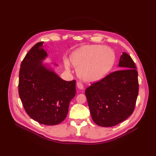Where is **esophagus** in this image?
Returning <instances> with one entry per match:
<instances>
[{"label":"esophagus","instance_id":"esophagus-1","mask_svg":"<svg viewBox=\"0 0 156 156\" xmlns=\"http://www.w3.org/2000/svg\"><path fill=\"white\" fill-rule=\"evenodd\" d=\"M76 85H77V87H78L79 89H80V90L83 89V85L82 83H81V82H80V81H78Z\"/></svg>","mask_w":156,"mask_h":156}]
</instances>
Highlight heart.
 Listing matches in <instances>:
<instances>
[{
	"label": "heart",
	"mask_w": 156,
	"mask_h": 156,
	"mask_svg": "<svg viewBox=\"0 0 156 156\" xmlns=\"http://www.w3.org/2000/svg\"><path fill=\"white\" fill-rule=\"evenodd\" d=\"M69 60L76 69L78 76L86 82H95L103 78L112 68L115 61L114 51L102 45H89L74 51ZM67 70L70 69V62L64 59Z\"/></svg>",
	"instance_id": "1"
}]
</instances>
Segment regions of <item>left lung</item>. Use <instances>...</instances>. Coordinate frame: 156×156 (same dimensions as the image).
<instances>
[{"label":"left lung","instance_id":"left-lung-1","mask_svg":"<svg viewBox=\"0 0 156 156\" xmlns=\"http://www.w3.org/2000/svg\"><path fill=\"white\" fill-rule=\"evenodd\" d=\"M118 67L88 87L85 95L93 121L103 127L114 126L133 113L138 94V72L133 59L122 52Z\"/></svg>","mask_w":156,"mask_h":156}]
</instances>
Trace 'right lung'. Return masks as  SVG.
I'll return each mask as SVG.
<instances>
[{"label":"right lung","mask_w":156,"mask_h":156,"mask_svg":"<svg viewBox=\"0 0 156 156\" xmlns=\"http://www.w3.org/2000/svg\"><path fill=\"white\" fill-rule=\"evenodd\" d=\"M43 44L33 47L21 64L19 95L31 118L40 124L55 125L67 116L69 102L76 95V81L62 80L50 65L43 64L48 56Z\"/></svg>","instance_id":"1"}]
</instances>
